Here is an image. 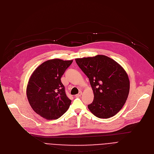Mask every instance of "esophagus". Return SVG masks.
<instances>
[{"instance_id": "1", "label": "esophagus", "mask_w": 154, "mask_h": 154, "mask_svg": "<svg viewBox=\"0 0 154 154\" xmlns=\"http://www.w3.org/2000/svg\"><path fill=\"white\" fill-rule=\"evenodd\" d=\"M81 95H82V91H79L77 95H75V97H76V98H79V97L81 96Z\"/></svg>"}]
</instances>
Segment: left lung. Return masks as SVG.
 I'll return each mask as SVG.
<instances>
[{"label":"left lung","mask_w":154,"mask_h":154,"mask_svg":"<svg viewBox=\"0 0 154 154\" xmlns=\"http://www.w3.org/2000/svg\"><path fill=\"white\" fill-rule=\"evenodd\" d=\"M88 78L94 100L88 105L90 111L100 118L115 115L125 105L129 93L128 76L118 63L104 56L75 59Z\"/></svg>","instance_id":"1"}]
</instances>
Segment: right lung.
<instances>
[{"label": "right lung", "instance_id": "obj_1", "mask_svg": "<svg viewBox=\"0 0 154 154\" xmlns=\"http://www.w3.org/2000/svg\"><path fill=\"white\" fill-rule=\"evenodd\" d=\"M73 60L54 59L41 64L31 76L26 96L33 110L47 119H56L69 108L72 101L67 97L60 78Z\"/></svg>", "mask_w": 154, "mask_h": 154}]
</instances>
